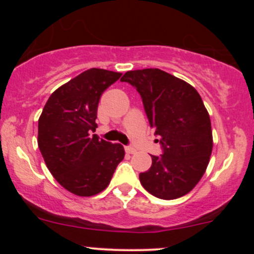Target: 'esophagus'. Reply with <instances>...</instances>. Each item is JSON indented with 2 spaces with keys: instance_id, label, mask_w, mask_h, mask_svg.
Here are the masks:
<instances>
[{
  "instance_id": "34e87169",
  "label": "esophagus",
  "mask_w": 254,
  "mask_h": 254,
  "mask_svg": "<svg viewBox=\"0 0 254 254\" xmlns=\"http://www.w3.org/2000/svg\"><path fill=\"white\" fill-rule=\"evenodd\" d=\"M124 149H125V151H127V154H135V153H136L135 148L129 147V145H127V147H124Z\"/></svg>"
}]
</instances>
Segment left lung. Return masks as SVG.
<instances>
[{
	"mask_svg": "<svg viewBox=\"0 0 254 254\" xmlns=\"http://www.w3.org/2000/svg\"><path fill=\"white\" fill-rule=\"evenodd\" d=\"M121 81L139 93L164 148L161 156L151 155L149 170L139 173L142 186L161 199L185 196L205 173L212 151L210 117L202 98L191 84L156 68L127 71Z\"/></svg>",
	"mask_w": 254,
	"mask_h": 254,
	"instance_id": "left-lung-1",
	"label": "left lung"
}]
</instances>
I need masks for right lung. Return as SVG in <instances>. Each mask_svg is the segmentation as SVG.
I'll return each instance as SVG.
<instances>
[{
	"label": "right lung",
	"mask_w": 254,
	"mask_h": 254,
	"mask_svg": "<svg viewBox=\"0 0 254 254\" xmlns=\"http://www.w3.org/2000/svg\"><path fill=\"white\" fill-rule=\"evenodd\" d=\"M121 76L98 68L81 72L52 93L38 121V147L46 167L76 196L104 191L124 159L123 145L90 135L98 127L101 94Z\"/></svg>",
	"instance_id": "1"
}]
</instances>
